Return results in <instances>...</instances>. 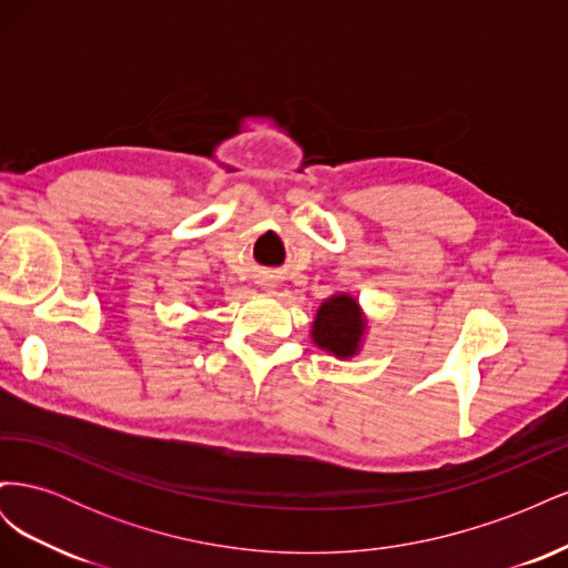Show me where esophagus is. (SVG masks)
<instances>
[{
	"mask_svg": "<svg viewBox=\"0 0 568 568\" xmlns=\"http://www.w3.org/2000/svg\"><path fill=\"white\" fill-rule=\"evenodd\" d=\"M265 291H274V284H265Z\"/></svg>",
	"mask_w": 568,
	"mask_h": 568,
	"instance_id": "esophagus-1",
	"label": "esophagus"
}]
</instances>
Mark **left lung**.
<instances>
[{"mask_svg": "<svg viewBox=\"0 0 568 568\" xmlns=\"http://www.w3.org/2000/svg\"><path fill=\"white\" fill-rule=\"evenodd\" d=\"M365 315L348 294L326 298L313 322V341L336 357H353L365 338Z\"/></svg>", "mask_w": 568, "mask_h": 568, "instance_id": "8db88e82", "label": "left lung"}]
</instances>
